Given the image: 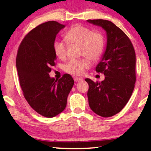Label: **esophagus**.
Wrapping results in <instances>:
<instances>
[{
  "label": "esophagus",
  "instance_id": "esophagus-1",
  "mask_svg": "<svg viewBox=\"0 0 151 151\" xmlns=\"http://www.w3.org/2000/svg\"><path fill=\"white\" fill-rule=\"evenodd\" d=\"M74 81H75L76 83H77V82L81 81H82V78H79V77H77V76H75V77H74Z\"/></svg>",
  "mask_w": 151,
  "mask_h": 151
}]
</instances>
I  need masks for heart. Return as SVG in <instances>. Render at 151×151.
Instances as JSON below:
<instances>
[{
  "instance_id": "b5f03b06",
  "label": "heart",
  "mask_w": 151,
  "mask_h": 151,
  "mask_svg": "<svg viewBox=\"0 0 151 151\" xmlns=\"http://www.w3.org/2000/svg\"><path fill=\"white\" fill-rule=\"evenodd\" d=\"M65 40L68 44H79L81 55L86 56L92 61H97L104 51L105 39L102 33L92 30L87 26L76 24L73 26L65 35ZM67 44L61 40L53 43V51L57 58L65 60L67 55ZM90 66L86 57L72 59L64 66L65 72L76 75H81L86 68Z\"/></svg>"
}]
</instances>
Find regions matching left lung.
<instances>
[{"mask_svg":"<svg viewBox=\"0 0 151 151\" xmlns=\"http://www.w3.org/2000/svg\"><path fill=\"white\" fill-rule=\"evenodd\" d=\"M107 33V47L96 71L103 73L101 83L86 78L89 106L98 116L108 117L122 110L132 95L136 81L135 52L128 36L111 22L88 20Z\"/></svg>","mask_w":151,"mask_h":151,"instance_id":"1","label":"left lung"}]
</instances>
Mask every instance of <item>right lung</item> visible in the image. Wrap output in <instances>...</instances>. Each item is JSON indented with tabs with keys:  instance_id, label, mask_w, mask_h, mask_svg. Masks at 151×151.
Wrapping results in <instances>:
<instances>
[{
	"instance_id": "1",
	"label": "right lung",
	"mask_w": 151,
	"mask_h": 151,
	"mask_svg": "<svg viewBox=\"0 0 151 151\" xmlns=\"http://www.w3.org/2000/svg\"><path fill=\"white\" fill-rule=\"evenodd\" d=\"M65 28L56 21H49L32 29L22 41L16 55L19 82L23 95L31 108L42 116L53 117L66 108L74 80L65 74L58 81L49 73L55 66L53 43Z\"/></svg>"
}]
</instances>
